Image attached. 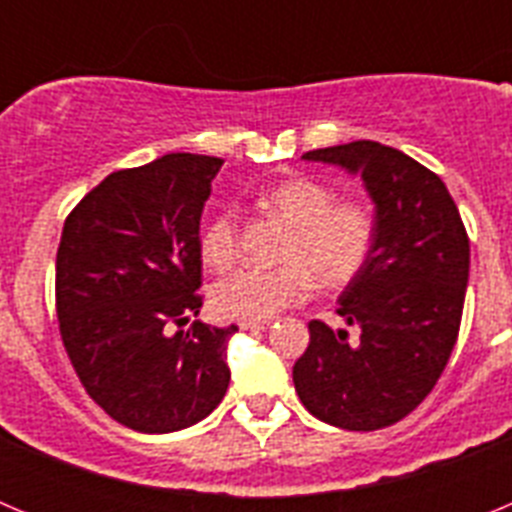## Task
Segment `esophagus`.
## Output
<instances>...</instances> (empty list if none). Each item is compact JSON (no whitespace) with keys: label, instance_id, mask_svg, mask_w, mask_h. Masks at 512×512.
Masks as SVG:
<instances>
[{"label":"esophagus","instance_id":"obj_1","mask_svg":"<svg viewBox=\"0 0 512 512\" xmlns=\"http://www.w3.org/2000/svg\"><path fill=\"white\" fill-rule=\"evenodd\" d=\"M271 325V320H241V323H238V328L241 330H264V328H269Z\"/></svg>","mask_w":512,"mask_h":512}]
</instances>
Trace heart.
<instances>
[{"label": "heart", "mask_w": 512, "mask_h": 512, "mask_svg": "<svg viewBox=\"0 0 512 512\" xmlns=\"http://www.w3.org/2000/svg\"><path fill=\"white\" fill-rule=\"evenodd\" d=\"M261 205L289 225L279 251V269H238L212 287V307L220 318L271 320L305 302L315 282L338 289L354 282L369 264L377 241L374 212L361 200H336L323 182L295 176L261 194ZM202 259L212 269H228L241 253V225L233 210L207 220L200 238Z\"/></svg>", "instance_id": "obj_1"}]
</instances>
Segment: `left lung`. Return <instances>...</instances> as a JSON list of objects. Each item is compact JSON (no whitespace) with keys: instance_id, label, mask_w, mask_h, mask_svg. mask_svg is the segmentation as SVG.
Wrapping results in <instances>:
<instances>
[{"instance_id":"1","label":"left lung","mask_w":512,"mask_h":512,"mask_svg":"<svg viewBox=\"0 0 512 512\" xmlns=\"http://www.w3.org/2000/svg\"><path fill=\"white\" fill-rule=\"evenodd\" d=\"M361 174L377 205L369 264L341 295L338 315L361 330L310 320L292 379L302 405L346 431H379L431 395L459 338L469 279V235L446 184L377 140L307 151Z\"/></svg>"}]
</instances>
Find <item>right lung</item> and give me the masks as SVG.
I'll list each match as a JSON object with an SVG mask.
<instances>
[{"instance_id": "add662e5", "label": "right lung", "mask_w": 512, "mask_h": 512, "mask_svg": "<svg viewBox=\"0 0 512 512\" xmlns=\"http://www.w3.org/2000/svg\"><path fill=\"white\" fill-rule=\"evenodd\" d=\"M220 166L223 158L169 153L115 171L63 223V348L87 395L138 433L200 423L228 390L225 343L238 328L194 320L182 330L202 307L200 220Z\"/></svg>"}]
</instances>
